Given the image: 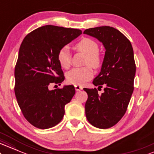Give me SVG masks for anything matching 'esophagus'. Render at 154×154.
<instances>
[{
    "instance_id": "1",
    "label": "esophagus",
    "mask_w": 154,
    "mask_h": 154,
    "mask_svg": "<svg viewBox=\"0 0 154 154\" xmlns=\"http://www.w3.org/2000/svg\"><path fill=\"white\" fill-rule=\"evenodd\" d=\"M75 88L77 91H79L83 89V87L81 86H79V85H75Z\"/></svg>"
}]
</instances>
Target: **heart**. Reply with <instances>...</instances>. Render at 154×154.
<instances>
[{"label":"heart","instance_id":"b5f03b06","mask_svg":"<svg viewBox=\"0 0 154 154\" xmlns=\"http://www.w3.org/2000/svg\"><path fill=\"white\" fill-rule=\"evenodd\" d=\"M78 51L84 52L87 55L85 60V65L87 66L83 68H75L66 75L67 81L69 84L81 85L91 80L93 77V70H98L102 68L104 63V57L99 52V45L95 40L91 38L85 37L81 39L75 45ZM57 61L60 66L65 69L70 68L71 59L69 50L67 47L61 48L57 52Z\"/></svg>","mask_w":154,"mask_h":154}]
</instances>
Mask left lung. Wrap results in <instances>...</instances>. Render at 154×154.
<instances>
[{
    "instance_id": "obj_1",
    "label": "left lung",
    "mask_w": 154,
    "mask_h": 154,
    "mask_svg": "<svg viewBox=\"0 0 154 154\" xmlns=\"http://www.w3.org/2000/svg\"><path fill=\"white\" fill-rule=\"evenodd\" d=\"M84 33L97 38L106 49L102 70L93 81L98 90L104 88V91L100 94L96 88L84 90L88 94L85 104L88 121L106 129L124 116L133 94L136 70L133 49L129 39L113 27L90 28Z\"/></svg>"
}]
</instances>
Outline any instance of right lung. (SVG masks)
<instances>
[{"mask_svg": "<svg viewBox=\"0 0 154 154\" xmlns=\"http://www.w3.org/2000/svg\"><path fill=\"white\" fill-rule=\"evenodd\" d=\"M81 34L77 29L46 25L23 39L14 70V92L23 115L34 127L48 129L62 120L75 88L72 85L54 90L50 87L60 85L65 79L57 52Z\"/></svg>", "mask_w": 154, "mask_h": 154, "instance_id": "1", "label": "right lung"}]
</instances>
